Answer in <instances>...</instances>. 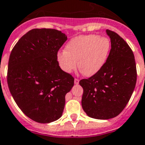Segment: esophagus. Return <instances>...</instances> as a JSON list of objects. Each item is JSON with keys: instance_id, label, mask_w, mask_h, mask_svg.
<instances>
[{"instance_id": "esophagus-1", "label": "esophagus", "mask_w": 145, "mask_h": 145, "mask_svg": "<svg viewBox=\"0 0 145 145\" xmlns=\"http://www.w3.org/2000/svg\"><path fill=\"white\" fill-rule=\"evenodd\" d=\"M79 82H80V80H78V79H76V78L74 79V84H75V85H78V84H79Z\"/></svg>"}]
</instances>
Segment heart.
Here are the masks:
<instances>
[{
    "label": "heart",
    "instance_id": "b5f03b06",
    "mask_svg": "<svg viewBox=\"0 0 145 145\" xmlns=\"http://www.w3.org/2000/svg\"><path fill=\"white\" fill-rule=\"evenodd\" d=\"M111 49L109 39L99 35L75 37L68 43L65 50L58 52L57 60L60 69L71 73L77 66L85 76H94L105 65Z\"/></svg>",
    "mask_w": 145,
    "mask_h": 145
}]
</instances>
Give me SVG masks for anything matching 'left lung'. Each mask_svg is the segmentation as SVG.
<instances>
[{
	"label": "left lung",
	"mask_w": 145,
	"mask_h": 145,
	"mask_svg": "<svg viewBox=\"0 0 145 145\" xmlns=\"http://www.w3.org/2000/svg\"><path fill=\"white\" fill-rule=\"evenodd\" d=\"M111 50L99 73L80 81L83 88L82 106L92 118L108 120L118 116L130 100L137 82L133 51L118 33L106 30Z\"/></svg>",
	"instance_id": "left-lung-1"
}]
</instances>
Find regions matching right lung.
Segmentation results:
<instances>
[{
	"label": "right lung",
	"mask_w": 145,
	"mask_h": 145,
	"mask_svg": "<svg viewBox=\"0 0 145 145\" xmlns=\"http://www.w3.org/2000/svg\"><path fill=\"white\" fill-rule=\"evenodd\" d=\"M66 40L65 33L55 29H33L10 54V93L22 112L37 123H51L62 116L65 95L74 86V77L60 69L57 60Z\"/></svg>",
	"instance_id": "add662e5"
}]
</instances>
